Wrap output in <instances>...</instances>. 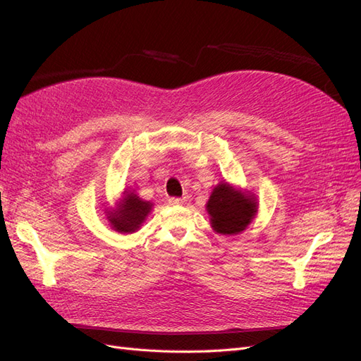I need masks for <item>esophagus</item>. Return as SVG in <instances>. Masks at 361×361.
<instances>
[{
	"instance_id": "esophagus-1",
	"label": "esophagus",
	"mask_w": 361,
	"mask_h": 361,
	"mask_svg": "<svg viewBox=\"0 0 361 361\" xmlns=\"http://www.w3.org/2000/svg\"><path fill=\"white\" fill-rule=\"evenodd\" d=\"M185 202H187V199H185V197H170L169 199L170 204H183Z\"/></svg>"
}]
</instances>
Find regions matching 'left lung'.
Segmentation results:
<instances>
[{"mask_svg": "<svg viewBox=\"0 0 361 361\" xmlns=\"http://www.w3.org/2000/svg\"><path fill=\"white\" fill-rule=\"evenodd\" d=\"M206 207L211 215L212 227L223 235L243 232L253 220L257 209L251 195L239 192L227 183H220L214 188Z\"/></svg>", "mask_w": 361, "mask_h": 361, "instance_id": "1", "label": "left lung"}]
</instances>
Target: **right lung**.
<instances>
[{"label":"right lung","instance_id":"obj_1","mask_svg":"<svg viewBox=\"0 0 361 361\" xmlns=\"http://www.w3.org/2000/svg\"><path fill=\"white\" fill-rule=\"evenodd\" d=\"M150 207L152 204L149 202L141 200L140 197H137V194L130 192L125 195L123 203L108 218H110V221L117 232H135L150 212Z\"/></svg>","mask_w":361,"mask_h":361}]
</instances>
